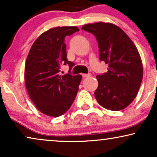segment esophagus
I'll return each instance as SVG.
<instances>
[{
  "label": "esophagus",
  "instance_id": "esophagus-1",
  "mask_svg": "<svg viewBox=\"0 0 157 157\" xmlns=\"http://www.w3.org/2000/svg\"><path fill=\"white\" fill-rule=\"evenodd\" d=\"M90 76H91V74H82L83 78H87V77H89Z\"/></svg>",
  "mask_w": 157,
  "mask_h": 157
}]
</instances>
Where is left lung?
<instances>
[{
    "instance_id": "1",
    "label": "left lung",
    "mask_w": 157,
    "mask_h": 157,
    "mask_svg": "<svg viewBox=\"0 0 157 157\" xmlns=\"http://www.w3.org/2000/svg\"><path fill=\"white\" fill-rule=\"evenodd\" d=\"M81 29L96 36L100 61L109 65L107 73L96 76V99L109 110L125 109L136 96L143 78L142 62L136 46L112 23H89Z\"/></svg>"
}]
</instances>
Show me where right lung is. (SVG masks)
I'll return each instance as SVG.
<instances>
[{
    "instance_id": "right-lung-1",
    "label": "right lung",
    "mask_w": 157,
    "mask_h": 157,
    "mask_svg": "<svg viewBox=\"0 0 157 157\" xmlns=\"http://www.w3.org/2000/svg\"><path fill=\"white\" fill-rule=\"evenodd\" d=\"M78 31L76 26L49 29L38 36L28 54L24 76L28 94L36 108L49 117L67 111L78 91L81 75L60 74L62 65L68 64L70 71L75 65L66 58L64 40Z\"/></svg>"
}]
</instances>
